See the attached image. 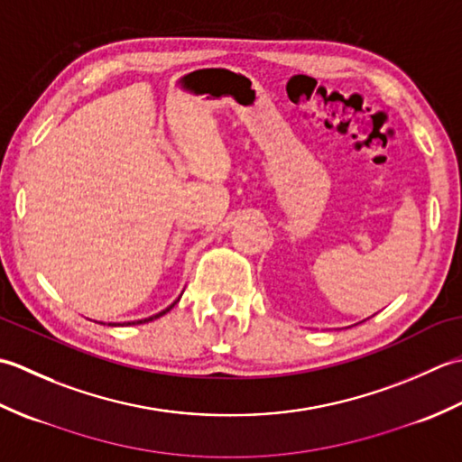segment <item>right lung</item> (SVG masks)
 Returning a JSON list of instances; mask_svg holds the SVG:
<instances>
[{
    "mask_svg": "<svg viewBox=\"0 0 462 462\" xmlns=\"http://www.w3.org/2000/svg\"><path fill=\"white\" fill-rule=\"evenodd\" d=\"M176 301H179V300H176ZM176 301H174V303H176ZM174 303H172V306L166 308V310H162L161 313H156V316H151V318H146V319H139V321H133V323H146V321H152V319H156V318H161V316H164L166 311H171V310L174 308Z\"/></svg>",
    "mask_w": 462,
    "mask_h": 462,
    "instance_id": "1",
    "label": "right lung"
}]
</instances>
